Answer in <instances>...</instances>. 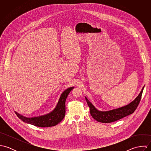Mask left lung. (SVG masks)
Masks as SVG:
<instances>
[{
  "instance_id": "left-lung-1",
  "label": "left lung",
  "mask_w": 151,
  "mask_h": 151,
  "mask_svg": "<svg viewBox=\"0 0 151 151\" xmlns=\"http://www.w3.org/2000/svg\"><path fill=\"white\" fill-rule=\"evenodd\" d=\"M144 88V86H143L141 91L136 97V98L131 103H129V105H127L121 108L105 111L98 110L92 104L91 102H89L86 97H85L87 104L89 107L91 115L95 120H96L98 122L108 123L116 122L133 113L138 106L139 103L141 101Z\"/></svg>"
}]
</instances>
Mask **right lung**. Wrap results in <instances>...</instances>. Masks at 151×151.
I'll return each mask as SVG.
<instances>
[{
    "label": "right lung",
    "instance_id": "obj_1",
    "mask_svg": "<svg viewBox=\"0 0 151 151\" xmlns=\"http://www.w3.org/2000/svg\"><path fill=\"white\" fill-rule=\"evenodd\" d=\"M74 87H70L61 94L55 108L50 113L34 117H27L15 111L17 117L22 122L40 127H48L57 125L65 117V100L70 92Z\"/></svg>",
    "mask_w": 151,
    "mask_h": 151
}]
</instances>
